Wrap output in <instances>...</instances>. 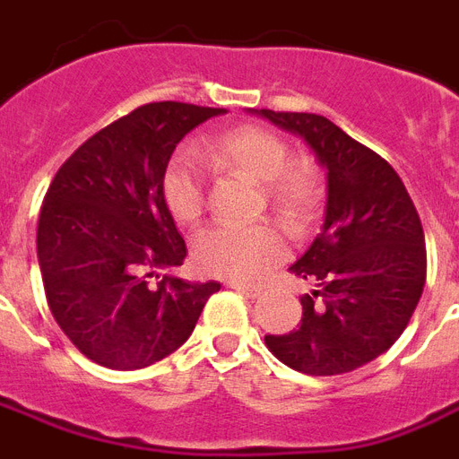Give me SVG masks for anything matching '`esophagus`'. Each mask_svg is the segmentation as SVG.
<instances>
[{"label": "esophagus", "instance_id": "obj_1", "mask_svg": "<svg viewBox=\"0 0 459 459\" xmlns=\"http://www.w3.org/2000/svg\"><path fill=\"white\" fill-rule=\"evenodd\" d=\"M229 288L238 290V292H242L245 297H259L264 290V288H259V285H245V282H229Z\"/></svg>", "mask_w": 459, "mask_h": 459}]
</instances>
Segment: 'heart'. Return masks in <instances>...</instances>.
Segmentation results:
<instances>
[{"instance_id": "obj_1", "label": "heart", "mask_w": 459, "mask_h": 459, "mask_svg": "<svg viewBox=\"0 0 459 459\" xmlns=\"http://www.w3.org/2000/svg\"><path fill=\"white\" fill-rule=\"evenodd\" d=\"M200 160L217 171H240L259 181L264 207L294 233L307 229L318 207V171L304 160H290L288 143L262 126H236L191 151L177 152L162 177V197L178 223L203 217L204 171ZM197 266L230 281H256L288 255V238L275 223L210 226L193 242Z\"/></svg>"}]
</instances>
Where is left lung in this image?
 <instances>
[{"mask_svg": "<svg viewBox=\"0 0 459 459\" xmlns=\"http://www.w3.org/2000/svg\"><path fill=\"white\" fill-rule=\"evenodd\" d=\"M256 115L299 134L327 169L323 230L290 266L318 290L301 297L297 330L264 337L268 351L314 377L351 372L385 353L415 314L427 281L422 221L394 167L327 117Z\"/></svg>", "mask_w": 459, "mask_h": 459, "instance_id": "8db88e82", "label": "left lung"}]
</instances>
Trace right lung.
Listing matches in <instances>:
<instances>
[{"label": "right lung", "mask_w": 459, "mask_h": 459, "mask_svg": "<svg viewBox=\"0 0 459 459\" xmlns=\"http://www.w3.org/2000/svg\"><path fill=\"white\" fill-rule=\"evenodd\" d=\"M177 100L145 103L103 126L56 171L37 223L51 314L89 360L139 370L177 351L219 282L158 271L181 266L186 242L162 177L186 134L223 115Z\"/></svg>", "instance_id": "right-lung-1"}]
</instances>
